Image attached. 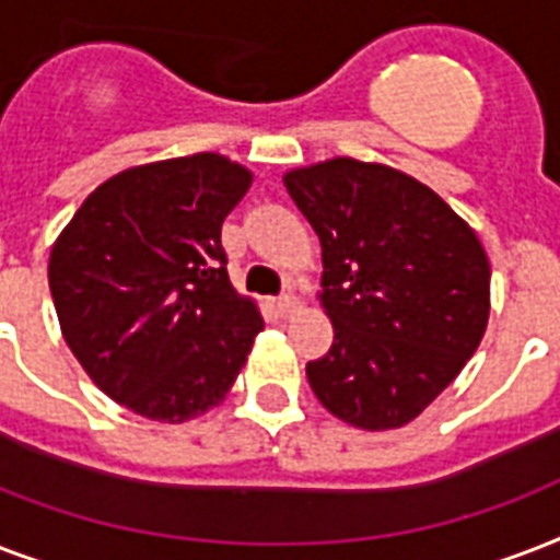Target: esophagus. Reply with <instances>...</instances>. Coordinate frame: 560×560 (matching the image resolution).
<instances>
[{"instance_id": "34e87169", "label": "esophagus", "mask_w": 560, "mask_h": 560, "mask_svg": "<svg viewBox=\"0 0 560 560\" xmlns=\"http://www.w3.org/2000/svg\"><path fill=\"white\" fill-rule=\"evenodd\" d=\"M275 310H277V315H292L294 310H298V298H294V294H283V298H277L275 301Z\"/></svg>"}]
</instances>
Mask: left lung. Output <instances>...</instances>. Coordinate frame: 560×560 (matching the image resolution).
Here are the masks:
<instances>
[{
  "mask_svg": "<svg viewBox=\"0 0 560 560\" xmlns=\"http://www.w3.org/2000/svg\"><path fill=\"white\" fill-rule=\"evenodd\" d=\"M283 184L318 233V301L332 320V345L306 365L312 392L350 427H406L482 341V242L441 195L383 163L332 158L285 172Z\"/></svg>",
  "mask_w": 560,
  "mask_h": 560,
  "instance_id": "left-lung-1",
  "label": "left lung"
}]
</instances>
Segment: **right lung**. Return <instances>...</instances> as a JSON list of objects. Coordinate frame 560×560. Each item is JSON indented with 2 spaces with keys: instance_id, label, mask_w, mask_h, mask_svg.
<instances>
[{
  "instance_id": "obj_1",
  "label": "right lung",
  "mask_w": 560,
  "mask_h": 560,
  "mask_svg": "<svg viewBox=\"0 0 560 560\" xmlns=\"http://www.w3.org/2000/svg\"><path fill=\"white\" fill-rule=\"evenodd\" d=\"M254 172L198 151L95 186L49 254L60 332L86 376L142 418L184 423L219 406L262 329L233 289L221 224Z\"/></svg>"
}]
</instances>
